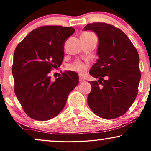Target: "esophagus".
I'll use <instances>...</instances> for the list:
<instances>
[{
	"label": "esophagus",
	"mask_w": 151,
	"mask_h": 151,
	"mask_svg": "<svg viewBox=\"0 0 151 151\" xmlns=\"http://www.w3.org/2000/svg\"><path fill=\"white\" fill-rule=\"evenodd\" d=\"M84 78L82 77V76H79V81L80 82H83V81H84Z\"/></svg>",
	"instance_id": "esophagus-1"
}]
</instances>
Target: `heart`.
<instances>
[{
	"instance_id": "heart-1",
	"label": "heart",
	"mask_w": 151,
	"mask_h": 151,
	"mask_svg": "<svg viewBox=\"0 0 151 151\" xmlns=\"http://www.w3.org/2000/svg\"><path fill=\"white\" fill-rule=\"evenodd\" d=\"M91 35H93V34L91 32H86L84 33L81 36H91ZM86 69H87V64L80 61L76 62V63H73L72 65H69V69L70 71L78 72V73H83L86 71Z\"/></svg>"
}]
</instances>
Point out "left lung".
<instances>
[{"instance_id":"8db88e82","label":"left lung","mask_w":151,"mask_h":151,"mask_svg":"<svg viewBox=\"0 0 151 151\" xmlns=\"http://www.w3.org/2000/svg\"><path fill=\"white\" fill-rule=\"evenodd\" d=\"M84 30L94 32L99 40V58L89 72L99 80L89 81L88 104L102 118H117L127 113L137 97L141 78L139 54L127 35L110 24L93 22Z\"/></svg>"}]
</instances>
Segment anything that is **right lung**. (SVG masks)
I'll return each mask as SVG.
<instances>
[{
    "label": "right lung",
    "mask_w": 151,
    "mask_h": 151,
    "mask_svg": "<svg viewBox=\"0 0 151 151\" xmlns=\"http://www.w3.org/2000/svg\"><path fill=\"white\" fill-rule=\"evenodd\" d=\"M73 27L43 26L32 31L16 47L12 74L14 91L26 114L38 121L53 118L61 112L69 93L79 82L78 74L68 71L51 81L49 73L59 67L65 40Z\"/></svg>",
    "instance_id": "1"
}]
</instances>
